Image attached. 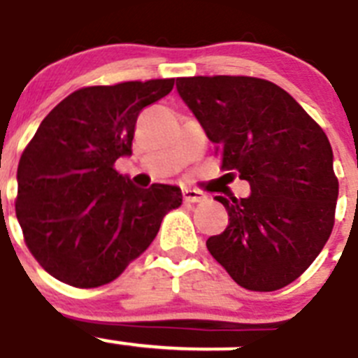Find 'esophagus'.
<instances>
[{
  "mask_svg": "<svg viewBox=\"0 0 358 358\" xmlns=\"http://www.w3.org/2000/svg\"><path fill=\"white\" fill-rule=\"evenodd\" d=\"M183 200H185V203H200V201H203L205 194L201 191H196V189H183Z\"/></svg>",
  "mask_w": 358,
  "mask_h": 358,
  "instance_id": "1",
  "label": "esophagus"
}]
</instances>
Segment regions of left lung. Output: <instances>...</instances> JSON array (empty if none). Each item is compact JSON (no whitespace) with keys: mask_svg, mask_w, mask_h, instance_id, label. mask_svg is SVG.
Masks as SVG:
<instances>
[{"mask_svg":"<svg viewBox=\"0 0 358 358\" xmlns=\"http://www.w3.org/2000/svg\"><path fill=\"white\" fill-rule=\"evenodd\" d=\"M176 90L222 153V169L250 185L247 198L216 196L229 225L207 239L209 252L247 290L287 287L334 229L338 182L328 136L270 80L182 77Z\"/></svg>","mask_w":358,"mask_h":358,"instance_id":"8db88e82","label":"left lung"}]
</instances>
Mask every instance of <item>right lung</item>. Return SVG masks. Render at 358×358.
Instances as JSON below:
<instances>
[{
    "mask_svg": "<svg viewBox=\"0 0 358 358\" xmlns=\"http://www.w3.org/2000/svg\"><path fill=\"white\" fill-rule=\"evenodd\" d=\"M173 86L153 79L80 88L39 124L17 166L15 216L50 275L77 288L113 281L182 205L176 185L135 187L113 167L131 155L138 113Z\"/></svg>",
    "mask_w": 358,
    "mask_h": 358,
    "instance_id": "right-lung-1",
    "label": "right lung"
}]
</instances>
